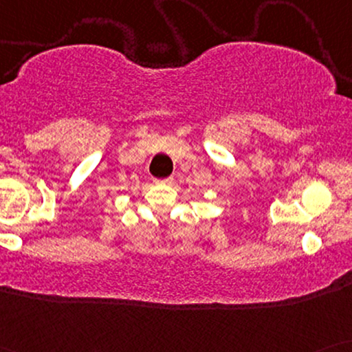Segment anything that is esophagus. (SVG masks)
Wrapping results in <instances>:
<instances>
[{
    "label": "esophagus",
    "mask_w": 352,
    "mask_h": 352,
    "mask_svg": "<svg viewBox=\"0 0 352 352\" xmlns=\"http://www.w3.org/2000/svg\"><path fill=\"white\" fill-rule=\"evenodd\" d=\"M158 182H162V184H170L171 177H168V179H163V181H158Z\"/></svg>",
    "instance_id": "esophagus-1"
}]
</instances>
